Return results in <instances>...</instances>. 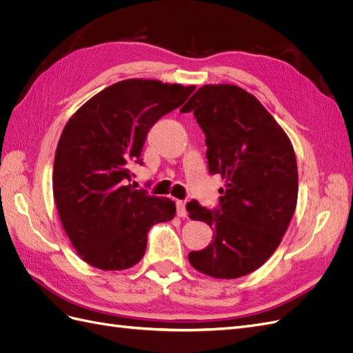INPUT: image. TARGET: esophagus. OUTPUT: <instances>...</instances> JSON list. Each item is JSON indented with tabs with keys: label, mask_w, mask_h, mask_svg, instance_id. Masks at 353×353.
Segmentation results:
<instances>
[{
	"label": "esophagus",
	"mask_w": 353,
	"mask_h": 353,
	"mask_svg": "<svg viewBox=\"0 0 353 353\" xmlns=\"http://www.w3.org/2000/svg\"><path fill=\"white\" fill-rule=\"evenodd\" d=\"M176 215L179 218H185L187 216V209H185V203L183 200H176Z\"/></svg>",
	"instance_id": "obj_1"
}]
</instances>
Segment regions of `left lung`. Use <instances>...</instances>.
Here are the masks:
<instances>
[{
  "mask_svg": "<svg viewBox=\"0 0 353 353\" xmlns=\"http://www.w3.org/2000/svg\"><path fill=\"white\" fill-rule=\"evenodd\" d=\"M181 112H194L206 137L209 172L227 181L216 209L187 203L190 218L206 222L215 236L208 248L190 252L188 261L213 279H240L270 259L294 213L293 145L268 110L236 85H205Z\"/></svg>",
  "mask_w": 353,
  "mask_h": 353,
  "instance_id": "left-lung-1",
  "label": "left lung"
}]
</instances>
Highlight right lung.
<instances>
[{
    "instance_id": "obj_1",
    "label": "right lung",
    "mask_w": 353,
    "mask_h": 353,
    "mask_svg": "<svg viewBox=\"0 0 353 353\" xmlns=\"http://www.w3.org/2000/svg\"><path fill=\"white\" fill-rule=\"evenodd\" d=\"M194 85L126 79L94 95L61 132L52 170L60 221L78 254L104 271L141 261L147 232L170 221L175 203L135 190L131 165H143L150 128L179 108Z\"/></svg>"
}]
</instances>
